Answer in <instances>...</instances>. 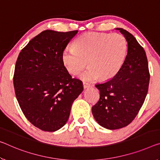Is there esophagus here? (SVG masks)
I'll use <instances>...</instances> for the list:
<instances>
[{
    "label": "esophagus",
    "instance_id": "34e87169",
    "mask_svg": "<svg viewBox=\"0 0 160 160\" xmlns=\"http://www.w3.org/2000/svg\"><path fill=\"white\" fill-rule=\"evenodd\" d=\"M91 87V85L88 84L87 82H83V88H84V89H87V88H89Z\"/></svg>",
    "mask_w": 160,
    "mask_h": 160
}]
</instances>
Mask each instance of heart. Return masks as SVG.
Returning <instances> with one entry per match:
<instances>
[{
	"label": "heart",
	"mask_w": 160,
	"mask_h": 160,
	"mask_svg": "<svg viewBox=\"0 0 160 160\" xmlns=\"http://www.w3.org/2000/svg\"><path fill=\"white\" fill-rule=\"evenodd\" d=\"M75 48L67 47L62 52V61L72 75L89 65L79 78L86 82H94L101 77L107 80L115 76L126 56L127 42L122 35L90 32L75 40Z\"/></svg>",
	"instance_id": "1"
}]
</instances>
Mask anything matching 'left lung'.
<instances>
[{"mask_svg":"<svg viewBox=\"0 0 160 160\" xmlns=\"http://www.w3.org/2000/svg\"><path fill=\"white\" fill-rule=\"evenodd\" d=\"M115 30L126 39L128 54L112 78L95 85L100 97L92 108L97 122L108 130L122 128L135 118L145 100L150 78L144 48L126 30Z\"/></svg>","mask_w":160,"mask_h":160,"instance_id":"1","label":"left lung"}]
</instances>
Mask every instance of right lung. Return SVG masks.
I'll list each match as a JSON object with an SVG mask.
<instances>
[{
    "mask_svg": "<svg viewBox=\"0 0 160 160\" xmlns=\"http://www.w3.org/2000/svg\"><path fill=\"white\" fill-rule=\"evenodd\" d=\"M78 32L44 30L30 40L17 59L13 76L17 100L25 118L41 130L62 128L83 90L82 81L71 77L61 58Z\"/></svg>",
    "mask_w": 160,
    "mask_h": 160,
    "instance_id": "add662e5",
    "label": "right lung"
}]
</instances>
